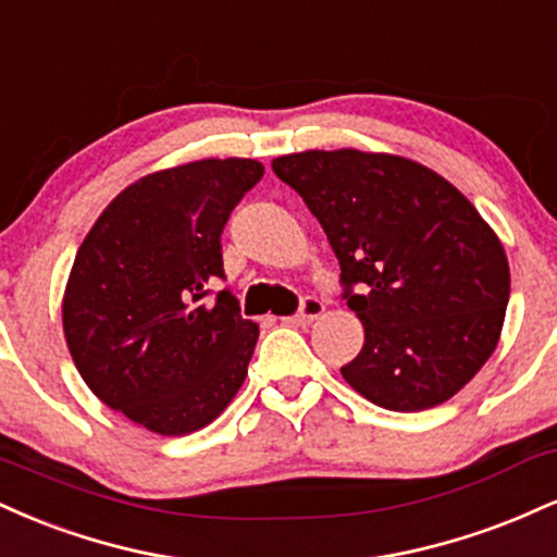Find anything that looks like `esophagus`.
Here are the masks:
<instances>
[{
	"label": "esophagus",
	"instance_id": "esophagus-1",
	"mask_svg": "<svg viewBox=\"0 0 557 557\" xmlns=\"http://www.w3.org/2000/svg\"><path fill=\"white\" fill-rule=\"evenodd\" d=\"M324 304L317 296L300 298V309L293 317H285L287 324H311L317 317H322Z\"/></svg>",
	"mask_w": 557,
	"mask_h": 557
}]
</instances>
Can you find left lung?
I'll return each mask as SVG.
<instances>
[{"mask_svg":"<svg viewBox=\"0 0 557 557\" xmlns=\"http://www.w3.org/2000/svg\"><path fill=\"white\" fill-rule=\"evenodd\" d=\"M341 261L363 348L345 382L387 411L440 406L495 350L510 296L508 259L461 190L424 164L356 149L272 162Z\"/></svg>","mask_w":557,"mask_h":557,"instance_id":"obj_1","label":"left lung"}]
</instances>
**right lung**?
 I'll list each match as a JSON object with an SVG mask.
<instances>
[{"label":"right lung","instance_id":"right-lung-1","mask_svg":"<svg viewBox=\"0 0 557 557\" xmlns=\"http://www.w3.org/2000/svg\"><path fill=\"white\" fill-rule=\"evenodd\" d=\"M264 175L253 159H201L140 177L101 212L70 272V356L101 403L157 434L227 408L259 327L225 280L222 230Z\"/></svg>","mask_w":557,"mask_h":557}]
</instances>
